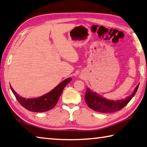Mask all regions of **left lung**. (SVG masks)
Returning a JSON list of instances; mask_svg holds the SVG:
<instances>
[{"instance_id":"obj_1","label":"left lung","mask_w":147,"mask_h":147,"mask_svg":"<svg viewBox=\"0 0 147 147\" xmlns=\"http://www.w3.org/2000/svg\"><path fill=\"white\" fill-rule=\"evenodd\" d=\"M139 87V84L135 88L131 95L125 99L119 100H110L98 95V93L93 92L90 88H86L85 95V101L90 108L100 113H113L121 110L129 103L132 98Z\"/></svg>"}]
</instances>
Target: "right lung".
Instances as JSON below:
<instances>
[{"label":"right lung","mask_w":147,"mask_h":147,"mask_svg":"<svg viewBox=\"0 0 147 147\" xmlns=\"http://www.w3.org/2000/svg\"><path fill=\"white\" fill-rule=\"evenodd\" d=\"M71 81V79L70 77L66 79L48 93L35 98H25L22 97L15 92L11 85L10 88L18 102L26 109L32 112H45L52 109L56 106L65 87Z\"/></svg>","instance_id":"1"}]
</instances>
